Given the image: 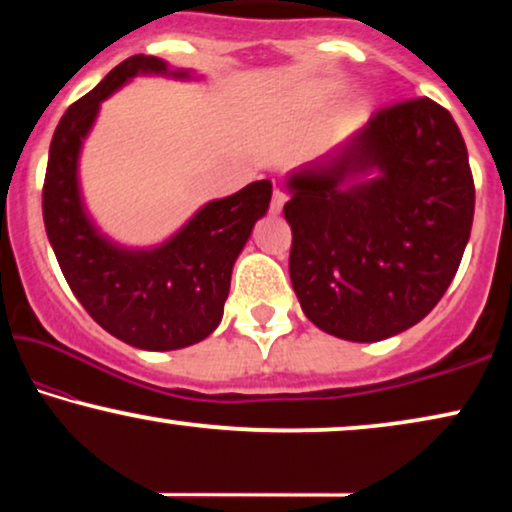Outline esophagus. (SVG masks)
Returning a JSON list of instances; mask_svg holds the SVG:
<instances>
[{
  "label": "esophagus",
  "instance_id": "34e87169",
  "mask_svg": "<svg viewBox=\"0 0 512 512\" xmlns=\"http://www.w3.org/2000/svg\"><path fill=\"white\" fill-rule=\"evenodd\" d=\"M284 202H286V193L279 191V188H275L272 191V202H270V212L272 214H279L284 209Z\"/></svg>",
  "mask_w": 512,
  "mask_h": 512
}]
</instances>
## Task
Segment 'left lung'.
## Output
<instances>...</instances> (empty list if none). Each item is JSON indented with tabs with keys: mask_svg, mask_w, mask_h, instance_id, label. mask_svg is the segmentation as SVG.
Returning <instances> with one entry per match:
<instances>
[{
	"mask_svg": "<svg viewBox=\"0 0 512 512\" xmlns=\"http://www.w3.org/2000/svg\"><path fill=\"white\" fill-rule=\"evenodd\" d=\"M289 275L305 317L352 342L422 321L457 275L475 186L464 137L429 97L370 116L286 179Z\"/></svg>",
	"mask_w": 512,
	"mask_h": 512,
	"instance_id": "8db88e82",
	"label": "left lung"
}]
</instances>
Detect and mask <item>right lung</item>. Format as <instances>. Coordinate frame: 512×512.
<instances>
[{
  "label": "right lung",
  "mask_w": 512,
  "mask_h": 512,
  "mask_svg": "<svg viewBox=\"0 0 512 512\" xmlns=\"http://www.w3.org/2000/svg\"><path fill=\"white\" fill-rule=\"evenodd\" d=\"M137 74L191 79L153 55H132L65 111L53 132L44 179L48 242L76 300L114 338L149 352L205 340L221 324L233 265L254 223L268 212L272 184L254 181L212 200L179 233L153 249L107 240L81 200L79 156L102 100Z\"/></svg>",
  "instance_id": "1"
}]
</instances>
